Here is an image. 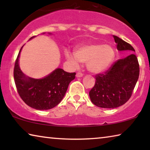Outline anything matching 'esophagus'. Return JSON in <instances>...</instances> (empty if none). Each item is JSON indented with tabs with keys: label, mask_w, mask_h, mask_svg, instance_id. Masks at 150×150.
<instances>
[{
	"label": "esophagus",
	"mask_w": 150,
	"mask_h": 150,
	"mask_svg": "<svg viewBox=\"0 0 150 150\" xmlns=\"http://www.w3.org/2000/svg\"><path fill=\"white\" fill-rule=\"evenodd\" d=\"M83 74L81 72H77V74H76V77H83Z\"/></svg>",
	"instance_id": "34e87169"
}]
</instances>
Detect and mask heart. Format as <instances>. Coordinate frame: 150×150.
<instances>
[{
  "label": "heart",
  "mask_w": 150,
  "mask_h": 150,
  "mask_svg": "<svg viewBox=\"0 0 150 150\" xmlns=\"http://www.w3.org/2000/svg\"><path fill=\"white\" fill-rule=\"evenodd\" d=\"M115 56L114 48L110 45L92 44L78 47L75 55L70 53L66 54L67 59L75 65L78 61L87 63V69L94 73H100L107 70L112 63Z\"/></svg>",
  "instance_id": "heart-1"
}]
</instances>
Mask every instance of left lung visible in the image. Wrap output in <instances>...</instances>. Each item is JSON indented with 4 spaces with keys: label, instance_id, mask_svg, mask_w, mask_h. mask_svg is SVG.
Instances as JSON below:
<instances>
[{
    "label": "left lung",
    "instance_id": "obj_1",
    "mask_svg": "<svg viewBox=\"0 0 150 150\" xmlns=\"http://www.w3.org/2000/svg\"><path fill=\"white\" fill-rule=\"evenodd\" d=\"M119 51L135 52L132 45L113 35ZM139 74L136 55L132 53L118 59L103 73L95 75V83L89 91L91 102L100 108H115L125 104L132 95Z\"/></svg>",
    "mask_w": 150,
    "mask_h": 150
}]
</instances>
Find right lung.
I'll return each mask as SVG.
<instances>
[{"label":"right lung","instance_id":"obj_1","mask_svg":"<svg viewBox=\"0 0 150 150\" xmlns=\"http://www.w3.org/2000/svg\"><path fill=\"white\" fill-rule=\"evenodd\" d=\"M22 48L14 68V82L20 98L27 105L37 110H48L55 107L63 99L76 73H68L58 68L41 79L27 77L18 65Z\"/></svg>","mask_w":150,"mask_h":150}]
</instances>
